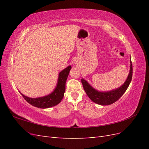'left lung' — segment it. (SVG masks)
<instances>
[{
	"label": "left lung",
	"instance_id": "left-lung-1",
	"mask_svg": "<svg viewBox=\"0 0 149 149\" xmlns=\"http://www.w3.org/2000/svg\"><path fill=\"white\" fill-rule=\"evenodd\" d=\"M132 78V65L130 60V67L129 75L125 83L116 89L111 90L107 92L98 91L96 89L93 88L86 81L81 79V83L86 93L88 96L91 99V101L97 104L102 106L110 105L111 104L115 102L123 95L127 90V88L130 83Z\"/></svg>",
	"mask_w": 149,
	"mask_h": 149
}]
</instances>
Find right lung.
<instances>
[{
    "label": "right lung",
    "mask_w": 149,
    "mask_h": 149,
    "mask_svg": "<svg viewBox=\"0 0 149 149\" xmlns=\"http://www.w3.org/2000/svg\"><path fill=\"white\" fill-rule=\"evenodd\" d=\"M71 66H68L59 73L58 80L56 86L54 91L47 96L40 97L37 98H31L25 96L23 94L20 93L25 99L26 102L31 106L42 109H45L53 106H55L59 104L64 96L65 92V84L68 76Z\"/></svg>",
    "instance_id": "obj_1"
}]
</instances>
